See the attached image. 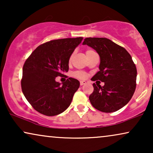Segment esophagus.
<instances>
[{
	"label": "esophagus",
	"mask_w": 153,
	"mask_h": 153,
	"mask_svg": "<svg viewBox=\"0 0 153 153\" xmlns=\"http://www.w3.org/2000/svg\"><path fill=\"white\" fill-rule=\"evenodd\" d=\"M85 83H86V82H85V81H80V85H84V84H85Z\"/></svg>",
	"instance_id": "obj_1"
}]
</instances>
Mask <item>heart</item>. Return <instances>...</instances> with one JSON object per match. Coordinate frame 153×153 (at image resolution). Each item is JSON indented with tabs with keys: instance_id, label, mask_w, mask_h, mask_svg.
<instances>
[{
	"instance_id": "obj_1",
	"label": "heart",
	"mask_w": 153,
	"mask_h": 153,
	"mask_svg": "<svg viewBox=\"0 0 153 153\" xmlns=\"http://www.w3.org/2000/svg\"><path fill=\"white\" fill-rule=\"evenodd\" d=\"M93 52H95V51H93V50H87V51H86V55H88L89 53H93ZM72 58V56H71L70 58V60H71ZM74 76L75 77H76V78H79V79H85V76H86V74H85L83 72H82V71H76V72H75L74 73Z\"/></svg>"
}]
</instances>
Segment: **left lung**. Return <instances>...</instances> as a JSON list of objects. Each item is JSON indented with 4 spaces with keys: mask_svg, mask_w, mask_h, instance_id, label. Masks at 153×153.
<instances>
[{
    "mask_svg": "<svg viewBox=\"0 0 153 153\" xmlns=\"http://www.w3.org/2000/svg\"><path fill=\"white\" fill-rule=\"evenodd\" d=\"M83 45L95 49L100 58V71L91 80L104 82L103 86L93 84V93L89 96L91 104L104 113L120 109L132 97L137 85V68L130 54L105 37H87Z\"/></svg>",
    "mask_w": 153,
    "mask_h": 153,
    "instance_id": "left-lung-1",
    "label": "left lung"
}]
</instances>
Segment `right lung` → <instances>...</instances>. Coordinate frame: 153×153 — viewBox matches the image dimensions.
I'll return each instance as SVG.
<instances>
[{"instance_id":"1","label":"right lung","mask_w":153,"mask_h":153,"mask_svg":"<svg viewBox=\"0 0 153 153\" xmlns=\"http://www.w3.org/2000/svg\"><path fill=\"white\" fill-rule=\"evenodd\" d=\"M83 37L54 39L37 47L23 67L21 84L28 102L37 111L48 116L61 114L70 105L80 85L77 79L56 81L69 70V60Z\"/></svg>"}]
</instances>
